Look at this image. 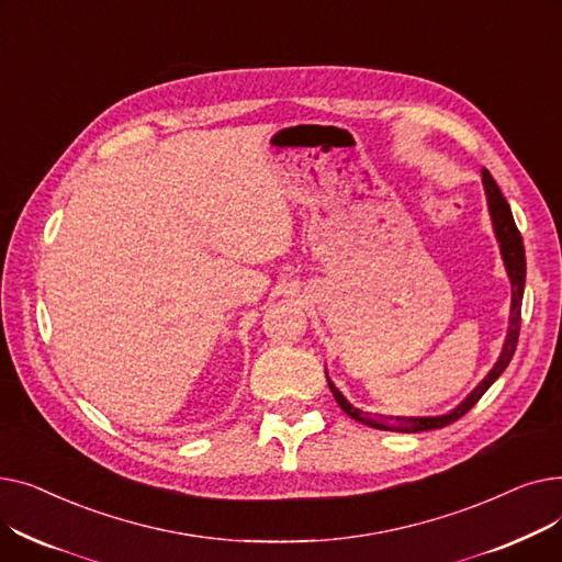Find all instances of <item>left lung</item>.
<instances>
[{
    "instance_id": "obj_1",
    "label": "left lung",
    "mask_w": 562,
    "mask_h": 562,
    "mask_svg": "<svg viewBox=\"0 0 562 562\" xmlns=\"http://www.w3.org/2000/svg\"><path fill=\"white\" fill-rule=\"evenodd\" d=\"M483 187H485V195H487V206H490V216H492V225H494V234L496 241L501 246V257H504L506 271L513 284V303H510V326H508V335L504 341V348H501V356L496 360V364L492 367V371L479 382V387L471 392L458 407H453L447 415L439 417H385V415H369V412H362L358 407H352L341 392L333 385V380L328 378L330 392L335 396V401L339 403V407L346 412L348 417H352L356 422L378 428V430H396V432H419V430H435V428H445L453 422H458L460 417H464L467 412L474 407L481 396L492 387V382L506 371V367L510 364L515 348H517V339H519V323H521V299H524V282H526V255H524V241L521 234L515 225L510 204L501 193V189L496 187L494 177L490 175V170L483 168Z\"/></svg>"
}]
</instances>
